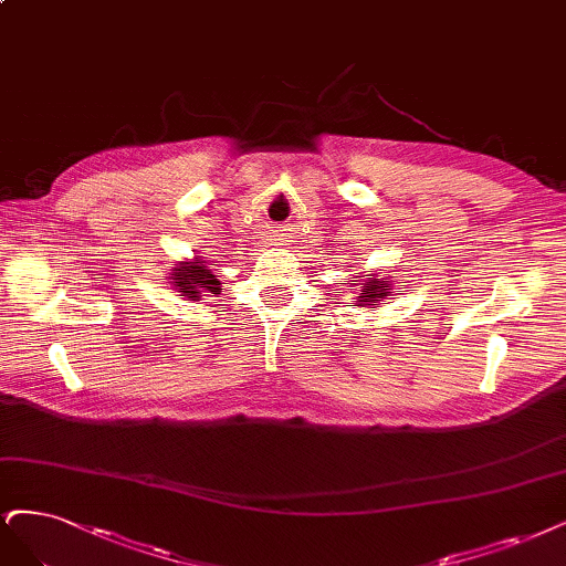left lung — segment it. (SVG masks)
Returning a JSON list of instances; mask_svg holds the SVG:
<instances>
[{"label": "left lung", "instance_id": "obj_1", "mask_svg": "<svg viewBox=\"0 0 566 566\" xmlns=\"http://www.w3.org/2000/svg\"><path fill=\"white\" fill-rule=\"evenodd\" d=\"M379 271H375V274H367V279L358 276V281L350 283V287H356V295H358L354 306H365L369 311H375L384 300L391 297V290H394L391 276L388 274L379 276Z\"/></svg>", "mask_w": 566, "mask_h": 566}]
</instances>
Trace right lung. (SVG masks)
Returning a JSON list of instances; mask_svg holds the SVG:
<instances>
[{
  "label": "right lung",
  "instance_id": "1",
  "mask_svg": "<svg viewBox=\"0 0 566 566\" xmlns=\"http://www.w3.org/2000/svg\"><path fill=\"white\" fill-rule=\"evenodd\" d=\"M166 281L170 290L180 292L182 300H191V302L208 297L206 292H210V295H220L222 290V283L216 279V274H212V271L206 266V260L201 258L178 262L170 269Z\"/></svg>",
  "mask_w": 566,
  "mask_h": 566
}]
</instances>
